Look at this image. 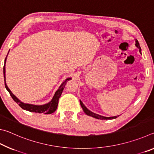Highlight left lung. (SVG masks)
I'll return each mask as SVG.
<instances>
[{
	"instance_id": "obj_1",
	"label": "left lung",
	"mask_w": 154,
	"mask_h": 154,
	"mask_svg": "<svg viewBox=\"0 0 154 154\" xmlns=\"http://www.w3.org/2000/svg\"><path fill=\"white\" fill-rule=\"evenodd\" d=\"M135 45H136V47L137 48H139V51L140 53L141 54V48H140V45L139 43V41H138L137 39H136V44H135ZM80 105L81 106H82V107L83 109V111H84V113L88 115V116H92L93 117V118H96V119H103V120H104V119H116L118 118V116H114V117H104V116H100V115H98V114H96L94 113H93V112H92L91 111H90L89 109H88L86 108V106H85L84 105H83V103L82 102V101L80 100Z\"/></svg>"
}]
</instances>
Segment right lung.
Returning a JSON list of instances; mask_svg holds the SVG:
<instances>
[{
    "instance_id": "right-lung-1",
    "label": "right lung",
    "mask_w": 154,
    "mask_h": 154,
    "mask_svg": "<svg viewBox=\"0 0 154 154\" xmlns=\"http://www.w3.org/2000/svg\"><path fill=\"white\" fill-rule=\"evenodd\" d=\"M6 59H7V57L5 58V64L3 66L5 86V88H6L7 90L9 92L10 95H11V96L12 97V98L14 99L15 102L17 103L18 105H19L22 109H24V110L30 111V112H35V113H44V114H51L52 113H54V112L56 110L57 107H58V100L62 94V91H63L64 88L65 87V85H66V83L68 81L71 79V78H67V79L62 83L60 86V88H58V90L56 92L53 98H52V100L49 103L45 104V105H31V104L24 103H22V101H20L19 99H18L16 96H15L14 94L11 92V90H9V88H8V86H7L6 84V82H5V63H6Z\"/></svg>"
}]
</instances>
